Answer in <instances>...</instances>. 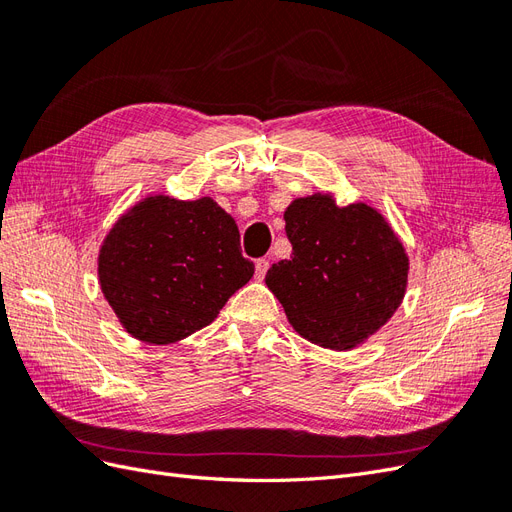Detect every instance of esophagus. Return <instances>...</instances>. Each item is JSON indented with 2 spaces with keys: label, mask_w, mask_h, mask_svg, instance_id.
I'll return each instance as SVG.
<instances>
[{
  "label": "esophagus",
  "mask_w": 512,
  "mask_h": 512,
  "mask_svg": "<svg viewBox=\"0 0 512 512\" xmlns=\"http://www.w3.org/2000/svg\"><path fill=\"white\" fill-rule=\"evenodd\" d=\"M267 271H269V260L267 258L256 260V277H258V280H265Z\"/></svg>",
  "instance_id": "1"
}]
</instances>
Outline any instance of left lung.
<instances>
[{
	"mask_svg": "<svg viewBox=\"0 0 512 512\" xmlns=\"http://www.w3.org/2000/svg\"><path fill=\"white\" fill-rule=\"evenodd\" d=\"M284 220L292 256L267 271L265 284L290 327L327 350L363 346L406 297L404 241L380 209L339 207L331 192L294 198Z\"/></svg>",
	"mask_w": 512,
	"mask_h": 512,
	"instance_id": "1",
	"label": "left lung"
}]
</instances>
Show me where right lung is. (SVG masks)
<instances>
[{"label": "right lung", "instance_id": "1", "mask_svg": "<svg viewBox=\"0 0 512 512\" xmlns=\"http://www.w3.org/2000/svg\"><path fill=\"white\" fill-rule=\"evenodd\" d=\"M252 275L237 222L211 196H145L119 215L98 252L104 299L126 333L153 346L207 327Z\"/></svg>", "mask_w": 512, "mask_h": 512}]
</instances>
